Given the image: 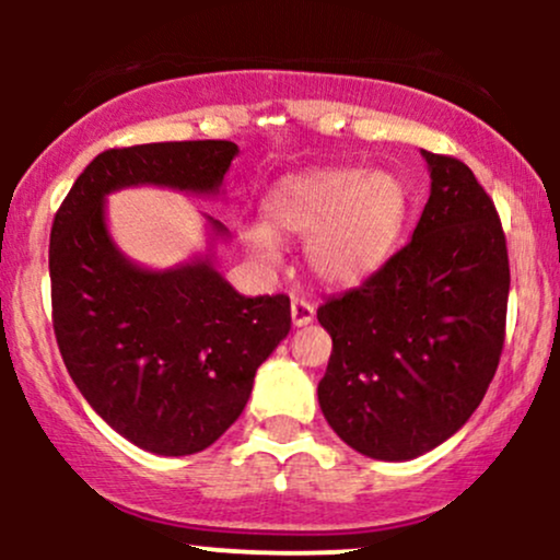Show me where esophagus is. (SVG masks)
I'll use <instances>...</instances> for the list:
<instances>
[{"mask_svg": "<svg viewBox=\"0 0 560 560\" xmlns=\"http://www.w3.org/2000/svg\"><path fill=\"white\" fill-rule=\"evenodd\" d=\"M313 318H316V307H313L307 300L294 298L292 300V324L294 326H307Z\"/></svg>", "mask_w": 560, "mask_h": 560, "instance_id": "esophagus-1", "label": "esophagus"}]
</instances>
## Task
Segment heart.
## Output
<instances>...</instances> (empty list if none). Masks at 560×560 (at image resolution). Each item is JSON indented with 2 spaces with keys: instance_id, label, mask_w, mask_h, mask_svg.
I'll list each match as a JSON object with an SVG mask.
<instances>
[{
  "instance_id": "heart-1",
  "label": "heart",
  "mask_w": 560,
  "mask_h": 560,
  "mask_svg": "<svg viewBox=\"0 0 560 560\" xmlns=\"http://www.w3.org/2000/svg\"><path fill=\"white\" fill-rule=\"evenodd\" d=\"M408 218V189L392 173L352 165L281 178L262 199V229L244 234L262 262L279 240H307L311 273L329 287H358L387 262Z\"/></svg>"
}]
</instances>
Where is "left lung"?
<instances>
[{
	"label": "left lung",
	"instance_id": "obj_1",
	"mask_svg": "<svg viewBox=\"0 0 560 560\" xmlns=\"http://www.w3.org/2000/svg\"><path fill=\"white\" fill-rule=\"evenodd\" d=\"M421 155L432 191L410 242L318 307L334 342L320 410L376 460L419 458L458 432L505 339L511 268L494 202L458 158Z\"/></svg>",
	"mask_w": 560,
	"mask_h": 560
}]
</instances>
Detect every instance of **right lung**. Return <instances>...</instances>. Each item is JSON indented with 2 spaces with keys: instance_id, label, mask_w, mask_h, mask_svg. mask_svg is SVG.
<instances>
[{
  "instance_id": "add662e5",
  "label": "right lung",
  "mask_w": 560,
  "mask_h": 560,
  "mask_svg": "<svg viewBox=\"0 0 560 560\" xmlns=\"http://www.w3.org/2000/svg\"><path fill=\"white\" fill-rule=\"evenodd\" d=\"M236 152L221 139L107 150L52 223V326L68 374L115 432L155 455L199 453L240 419L255 371L292 326L289 298H244L213 253L168 271L137 266L107 231L105 197L141 184L215 195Z\"/></svg>"
}]
</instances>
